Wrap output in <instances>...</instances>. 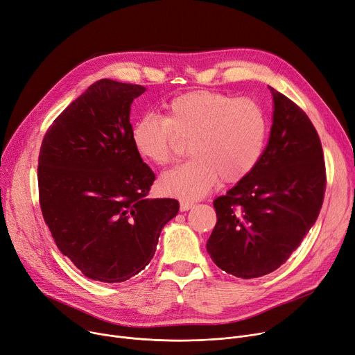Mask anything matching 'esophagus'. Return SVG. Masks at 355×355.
I'll return each instance as SVG.
<instances>
[{
    "label": "esophagus",
    "mask_w": 355,
    "mask_h": 355,
    "mask_svg": "<svg viewBox=\"0 0 355 355\" xmlns=\"http://www.w3.org/2000/svg\"><path fill=\"white\" fill-rule=\"evenodd\" d=\"M180 205H181V211H188V209H191L194 207V202L188 201V200H181Z\"/></svg>",
    "instance_id": "34e87169"
}]
</instances>
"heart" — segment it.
<instances>
[{"label": "heart", "mask_w": 355, "mask_h": 355, "mask_svg": "<svg viewBox=\"0 0 355 355\" xmlns=\"http://www.w3.org/2000/svg\"><path fill=\"white\" fill-rule=\"evenodd\" d=\"M267 137L268 118L258 103L207 89L174 97L165 104V116L148 112L131 130L138 155L159 167L177 158L181 139H190L193 158L159 181L165 194L184 200L204 197L220 180L247 178L263 157Z\"/></svg>", "instance_id": "1"}]
</instances>
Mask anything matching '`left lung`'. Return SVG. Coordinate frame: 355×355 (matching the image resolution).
<instances>
[{"mask_svg":"<svg viewBox=\"0 0 355 355\" xmlns=\"http://www.w3.org/2000/svg\"><path fill=\"white\" fill-rule=\"evenodd\" d=\"M274 114L268 144L254 171L214 200L217 224L207 251L239 278L275 271L317 221L325 191L321 141L310 118L268 87Z\"/></svg>","mask_w":355,"mask_h":355,"instance_id":"8db88e82","label":"left lung"}]
</instances>
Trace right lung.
I'll list each match as a JSON object with an SVG mask.
<instances>
[{"label":"right lung","instance_id":"1","mask_svg":"<svg viewBox=\"0 0 355 355\" xmlns=\"http://www.w3.org/2000/svg\"><path fill=\"white\" fill-rule=\"evenodd\" d=\"M146 87L108 78L89 85L45 132L40 207L58 250L88 278L123 282L143 271L180 209L147 198L154 173L132 146L130 111Z\"/></svg>","mask_w":355,"mask_h":355}]
</instances>
